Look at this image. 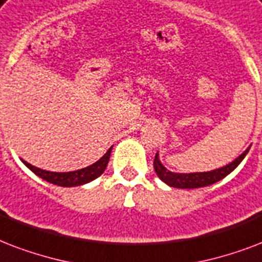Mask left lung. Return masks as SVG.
<instances>
[{
    "mask_svg": "<svg viewBox=\"0 0 262 262\" xmlns=\"http://www.w3.org/2000/svg\"><path fill=\"white\" fill-rule=\"evenodd\" d=\"M247 147L243 151L238 159H235L232 163L227 164L226 167L217 168L213 171L208 172H191V173H176L164 167L161 161L159 159V151L156 153L154 157V171L157 173L160 179L163 180L164 183H167L168 186L176 188H200V187H206L210 184L216 183L219 180L224 179L227 175H230L231 172L234 171L235 168L238 167L239 164L242 163V160L246 157V154L249 153Z\"/></svg>",
    "mask_w": 262,
    "mask_h": 262,
    "instance_id": "8db88e82",
    "label": "left lung"
}]
</instances>
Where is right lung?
I'll list each match as a JSON object with an SVG mask.
<instances>
[{
	"label": "right lung",
	"instance_id": "1",
	"mask_svg": "<svg viewBox=\"0 0 262 262\" xmlns=\"http://www.w3.org/2000/svg\"><path fill=\"white\" fill-rule=\"evenodd\" d=\"M111 151H112V147L103 154L102 157L95 161L94 164H91L89 167L82 168V169H78V171L72 172H50L45 171V169H40V168H36L34 165H31L27 161H23V164L28 169H31L36 176H39L43 180L49 182V183L57 184V186H61V187H75V186H83V184L90 183L94 179H97L98 176H101L103 173V171L106 169V165L109 163V159H111Z\"/></svg>",
	"mask_w": 262,
	"mask_h": 262
}]
</instances>
